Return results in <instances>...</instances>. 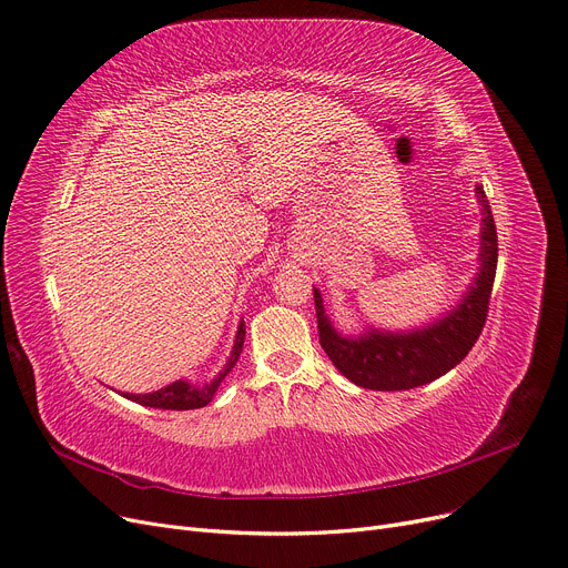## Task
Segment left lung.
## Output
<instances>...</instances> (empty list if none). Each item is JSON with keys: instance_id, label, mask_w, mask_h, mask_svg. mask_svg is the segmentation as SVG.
I'll list each match as a JSON object with an SVG mask.
<instances>
[{"instance_id": "1", "label": "left lung", "mask_w": 568, "mask_h": 568, "mask_svg": "<svg viewBox=\"0 0 568 568\" xmlns=\"http://www.w3.org/2000/svg\"><path fill=\"white\" fill-rule=\"evenodd\" d=\"M483 206L480 274L459 308L427 329L408 334L372 332L362 338H343L327 320L323 297L313 290L320 345L338 372L366 389H410L427 385L457 366L483 334L491 285L497 274V227L483 187H476Z\"/></svg>"}]
</instances>
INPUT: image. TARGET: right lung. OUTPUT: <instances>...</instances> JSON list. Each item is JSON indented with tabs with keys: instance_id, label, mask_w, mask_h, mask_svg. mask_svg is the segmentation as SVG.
<instances>
[{
	"instance_id": "1",
	"label": "right lung",
	"mask_w": 568,
	"mask_h": 568,
	"mask_svg": "<svg viewBox=\"0 0 568 568\" xmlns=\"http://www.w3.org/2000/svg\"><path fill=\"white\" fill-rule=\"evenodd\" d=\"M243 336H245V327L243 323L239 325V332H236V343H234V351L230 355V362L227 366L220 372L211 383L206 385H190L185 381H176L171 383L158 392H151V394H128V399L141 404V406H151V408H164V410H190V408H202L206 406L213 394L217 389V385L225 381V376L232 372V366L236 364L239 355H241V348H243Z\"/></svg>"
}]
</instances>
